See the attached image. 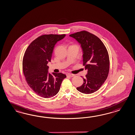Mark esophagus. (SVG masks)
Masks as SVG:
<instances>
[{"instance_id": "34e87169", "label": "esophagus", "mask_w": 135, "mask_h": 135, "mask_svg": "<svg viewBox=\"0 0 135 135\" xmlns=\"http://www.w3.org/2000/svg\"><path fill=\"white\" fill-rule=\"evenodd\" d=\"M67 77H73L74 76V74H66Z\"/></svg>"}]
</instances>
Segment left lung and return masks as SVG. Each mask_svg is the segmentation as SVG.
I'll return each instance as SVG.
<instances>
[{
  "mask_svg": "<svg viewBox=\"0 0 135 135\" xmlns=\"http://www.w3.org/2000/svg\"><path fill=\"white\" fill-rule=\"evenodd\" d=\"M81 45L83 65L87 71L84 83L77 90L90 94L99 90L105 81L109 71V58L106 48L98 37L86 31L69 36Z\"/></svg>",
  "mask_w": 135,
  "mask_h": 135,
  "instance_id": "obj_1",
  "label": "left lung"
}]
</instances>
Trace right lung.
I'll return each mask as SVG.
<instances>
[{
    "mask_svg": "<svg viewBox=\"0 0 135 135\" xmlns=\"http://www.w3.org/2000/svg\"><path fill=\"white\" fill-rule=\"evenodd\" d=\"M66 35H44L33 41L26 49L23 59V71L29 86L37 95L50 98L59 91L66 76L61 73L49 72V62L57 41Z\"/></svg>",
    "mask_w": 135,
    "mask_h": 135,
    "instance_id": "right-lung-1",
    "label": "right lung"
}]
</instances>
